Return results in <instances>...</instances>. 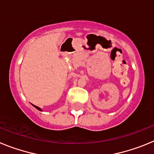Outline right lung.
I'll return each mask as SVG.
<instances>
[{"label": "right lung", "instance_id": "obj_1", "mask_svg": "<svg viewBox=\"0 0 154 154\" xmlns=\"http://www.w3.org/2000/svg\"><path fill=\"white\" fill-rule=\"evenodd\" d=\"M32 106H34V107H35V108H36V109H38V110H40V111H42V109H41V108H39V107H38V106H35V105H33V104H32Z\"/></svg>", "mask_w": 154, "mask_h": 154}]
</instances>
